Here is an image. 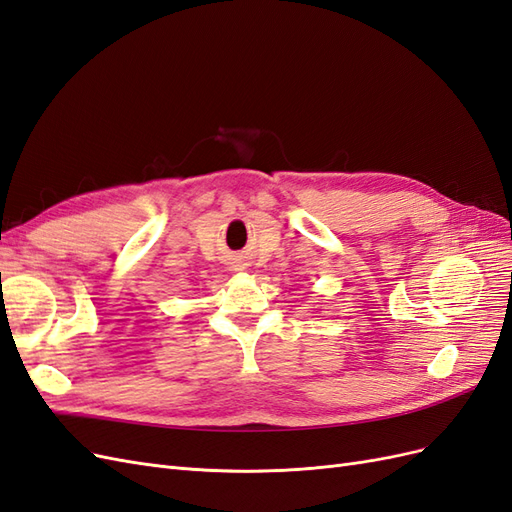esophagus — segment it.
<instances>
[{"label": "esophagus", "mask_w": 512, "mask_h": 512, "mask_svg": "<svg viewBox=\"0 0 512 512\" xmlns=\"http://www.w3.org/2000/svg\"><path fill=\"white\" fill-rule=\"evenodd\" d=\"M237 271H241V269H237Z\"/></svg>", "instance_id": "1"}]
</instances>
